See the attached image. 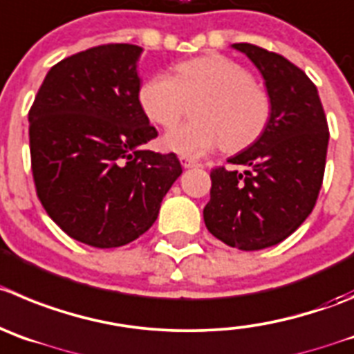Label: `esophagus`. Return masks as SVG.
<instances>
[{"label": "esophagus", "instance_id": "obj_1", "mask_svg": "<svg viewBox=\"0 0 354 354\" xmlns=\"http://www.w3.org/2000/svg\"><path fill=\"white\" fill-rule=\"evenodd\" d=\"M180 162H181V166H183L185 169H190V167H199L201 166L199 162H196L194 158H188V157H180Z\"/></svg>", "mask_w": 354, "mask_h": 354}]
</instances>
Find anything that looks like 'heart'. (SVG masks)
Returning <instances> with one entry per match:
<instances>
[{
  "label": "heart",
  "instance_id": "1",
  "mask_svg": "<svg viewBox=\"0 0 354 354\" xmlns=\"http://www.w3.org/2000/svg\"><path fill=\"white\" fill-rule=\"evenodd\" d=\"M196 101L194 122L167 132L164 148L187 157L206 155L218 145L237 151L259 140L269 124V94L225 55L188 59L174 66L173 77L155 73L138 88L141 111L160 127H173L187 111V102Z\"/></svg>",
  "mask_w": 354,
  "mask_h": 354
}]
</instances>
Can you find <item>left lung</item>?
Wrapping results in <instances>:
<instances>
[{"label": "left lung", "instance_id": "8db88e82", "mask_svg": "<svg viewBox=\"0 0 354 354\" xmlns=\"http://www.w3.org/2000/svg\"><path fill=\"white\" fill-rule=\"evenodd\" d=\"M232 47L262 73L270 118L252 147L229 158L232 167L211 171L204 223L222 243L255 252L285 241L311 214L322 190L330 132L318 88L302 69L252 43Z\"/></svg>", "mask_w": 354, "mask_h": 354}]
</instances>
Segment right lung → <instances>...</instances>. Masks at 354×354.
<instances>
[{"label": "right lung", "mask_w": 354, "mask_h": 354, "mask_svg": "<svg viewBox=\"0 0 354 354\" xmlns=\"http://www.w3.org/2000/svg\"><path fill=\"white\" fill-rule=\"evenodd\" d=\"M141 52L108 43L62 59L29 110L36 196L88 246H124L147 232L181 174L176 153L141 148L158 134L138 102Z\"/></svg>", "instance_id": "right-lung-1"}]
</instances>
